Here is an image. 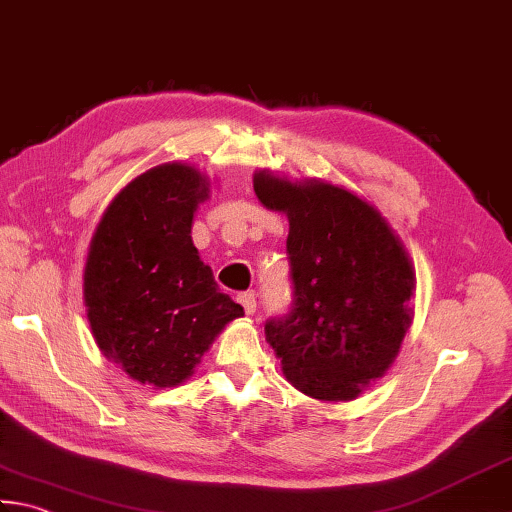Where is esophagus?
I'll use <instances>...</instances> for the list:
<instances>
[{
    "label": "esophagus",
    "instance_id": "34e87169",
    "mask_svg": "<svg viewBox=\"0 0 512 512\" xmlns=\"http://www.w3.org/2000/svg\"><path fill=\"white\" fill-rule=\"evenodd\" d=\"M238 303L245 307V314H254L256 312V294L254 292H245L238 296Z\"/></svg>",
    "mask_w": 512,
    "mask_h": 512
}]
</instances>
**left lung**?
<instances>
[{"label": "left lung", "mask_w": 512, "mask_h": 512, "mask_svg": "<svg viewBox=\"0 0 512 512\" xmlns=\"http://www.w3.org/2000/svg\"><path fill=\"white\" fill-rule=\"evenodd\" d=\"M267 209L289 220L294 303L265 339L285 379L318 401H352L390 370L412 323L414 267L379 209L332 182L254 173Z\"/></svg>", "instance_id": "obj_1"}]
</instances>
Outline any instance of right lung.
Masks as SVG:
<instances>
[{"label":"right lung","mask_w":512,"mask_h":512,"mask_svg":"<svg viewBox=\"0 0 512 512\" xmlns=\"http://www.w3.org/2000/svg\"><path fill=\"white\" fill-rule=\"evenodd\" d=\"M209 178L187 162L140 173L111 200L84 265V305L106 359L133 381L176 388L245 312L191 240Z\"/></svg>","instance_id":"add662e5"}]
</instances>
